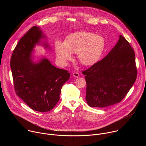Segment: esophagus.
I'll list each match as a JSON object with an SVG mask.
<instances>
[{
	"label": "esophagus",
	"instance_id": "obj_1",
	"mask_svg": "<svg viewBox=\"0 0 146 146\" xmlns=\"http://www.w3.org/2000/svg\"><path fill=\"white\" fill-rule=\"evenodd\" d=\"M73 76L76 77V78H77V77H78L80 76V74L78 73H77V72H74L73 73Z\"/></svg>",
	"mask_w": 146,
	"mask_h": 146
}]
</instances>
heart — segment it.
Here are the masks:
<instances>
[{
  "label": "heart",
  "mask_w": 146,
  "mask_h": 146,
  "mask_svg": "<svg viewBox=\"0 0 146 146\" xmlns=\"http://www.w3.org/2000/svg\"><path fill=\"white\" fill-rule=\"evenodd\" d=\"M105 46L103 36L87 31L72 33L66 36L64 42L56 40L54 44L56 60L61 66H66L74 53L82 65L92 66L99 60Z\"/></svg>",
  "instance_id": "1"
}]
</instances>
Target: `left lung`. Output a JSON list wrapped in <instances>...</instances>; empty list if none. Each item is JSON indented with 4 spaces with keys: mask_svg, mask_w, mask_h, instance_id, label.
Segmentation results:
<instances>
[{
    "mask_svg": "<svg viewBox=\"0 0 146 146\" xmlns=\"http://www.w3.org/2000/svg\"><path fill=\"white\" fill-rule=\"evenodd\" d=\"M86 75V99L92 108H105L120 102L137 77L135 54L121 35L117 43L100 61L82 72Z\"/></svg>",
    "mask_w": 146,
    "mask_h": 146,
    "instance_id": "8db88e82",
    "label": "left lung"
}]
</instances>
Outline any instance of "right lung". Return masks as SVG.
I'll return each instance as SVG.
<instances>
[{"label":"right lung","mask_w":146,"mask_h":146,"mask_svg":"<svg viewBox=\"0 0 146 146\" xmlns=\"http://www.w3.org/2000/svg\"><path fill=\"white\" fill-rule=\"evenodd\" d=\"M47 40L40 27H33L19 41L10 61L17 95L32 109L40 112L55 107L62 87L70 75L67 70L53 66L44 56L34 60L36 45L51 50Z\"/></svg>","instance_id":"right-lung-1"}]
</instances>
